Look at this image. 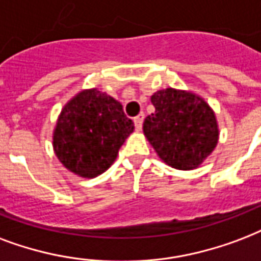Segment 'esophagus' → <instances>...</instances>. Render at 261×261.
<instances>
[{"label":"esophagus","mask_w":261,"mask_h":261,"mask_svg":"<svg viewBox=\"0 0 261 261\" xmlns=\"http://www.w3.org/2000/svg\"><path fill=\"white\" fill-rule=\"evenodd\" d=\"M144 119H145L144 113H139L138 116L134 117V124H135V128H137V130H141V128H142V123H144Z\"/></svg>","instance_id":"1"}]
</instances>
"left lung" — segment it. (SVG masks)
Returning <instances> with one entry per match:
<instances>
[{
  "mask_svg": "<svg viewBox=\"0 0 261 261\" xmlns=\"http://www.w3.org/2000/svg\"><path fill=\"white\" fill-rule=\"evenodd\" d=\"M150 99L156 111L145 119V137L172 168H197L218 144L214 111L201 97L171 87L156 91Z\"/></svg>",
  "mask_w": 261,
  "mask_h": 261,
  "instance_id": "8db88e82",
  "label": "left lung"
}]
</instances>
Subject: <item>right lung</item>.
Segmentation results:
<instances>
[{
    "mask_svg": "<svg viewBox=\"0 0 261 261\" xmlns=\"http://www.w3.org/2000/svg\"><path fill=\"white\" fill-rule=\"evenodd\" d=\"M134 131L122 104L97 89L83 90L65 104L53 133V149L65 168L95 178L112 166Z\"/></svg>",
    "mask_w": 261,
    "mask_h": 261,
    "instance_id": "obj_1",
    "label": "right lung"
}]
</instances>
